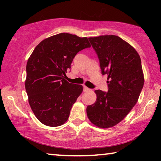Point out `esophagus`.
<instances>
[{"mask_svg": "<svg viewBox=\"0 0 161 161\" xmlns=\"http://www.w3.org/2000/svg\"><path fill=\"white\" fill-rule=\"evenodd\" d=\"M91 89H89L88 87H86V86H84V92H89L90 91Z\"/></svg>", "mask_w": 161, "mask_h": 161, "instance_id": "obj_1", "label": "esophagus"}]
</instances>
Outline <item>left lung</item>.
<instances>
[{
    "mask_svg": "<svg viewBox=\"0 0 161 161\" xmlns=\"http://www.w3.org/2000/svg\"><path fill=\"white\" fill-rule=\"evenodd\" d=\"M107 75L108 92L95 90L97 100L87 106V117L99 128L113 127L121 121L137 103L144 84L141 58L134 47L116 35L89 37Z\"/></svg>",
    "mask_w": 161,
    "mask_h": 161,
    "instance_id": "obj_1",
    "label": "left lung"
}]
</instances>
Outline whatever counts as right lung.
I'll return each mask as SVG.
<instances>
[{
    "label": "right lung",
    "instance_id": "add662e5",
    "mask_svg": "<svg viewBox=\"0 0 161 161\" xmlns=\"http://www.w3.org/2000/svg\"><path fill=\"white\" fill-rule=\"evenodd\" d=\"M90 47L86 37L59 33L34 49L27 62L25 86L31 109L42 124L55 127L67 121L83 86L68 82L67 70L77 53Z\"/></svg>",
    "mask_w": 161,
    "mask_h": 161
}]
</instances>
